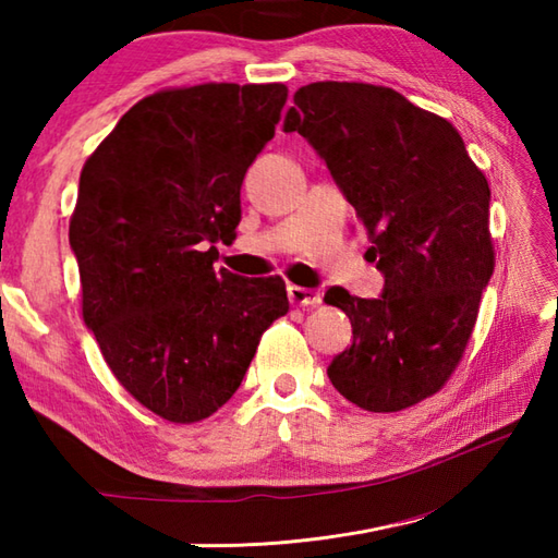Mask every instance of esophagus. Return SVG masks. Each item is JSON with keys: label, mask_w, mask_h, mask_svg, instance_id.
Listing matches in <instances>:
<instances>
[{"label": "esophagus", "mask_w": 558, "mask_h": 558, "mask_svg": "<svg viewBox=\"0 0 558 558\" xmlns=\"http://www.w3.org/2000/svg\"><path fill=\"white\" fill-rule=\"evenodd\" d=\"M288 300L290 305H298V307H317L319 302H323L317 290L300 288V286H288Z\"/></svg>", "instance_id": "1"}]
</instances>
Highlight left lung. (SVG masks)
Returning a JSON list of instances; mask_svg holds the SVG:
<instances>
[{
  "instance_id": "8db88e82",
  "label": "left lung",
  "mask_w": 558,
  "mask_h": 558,
  "mask_svg": "<svg viewBox=\"0 0 558 558\" xmlns=\"http://www.w3.org/2000/svg\"><path fill=\"white\" fill-rule=\"evenodd\" d=\"M286 132H300L354 206L384 272L381 298L329 288L354 342L327 366L359 409L393 413L440 391L460 364L495 270L489 184L460 132L372 83L302 86Z\"/></svg>"
}]
</instances>
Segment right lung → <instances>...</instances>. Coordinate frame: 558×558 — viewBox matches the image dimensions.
<instances>
[{
    "label": "right lung",
    "mask_w": 558,
    "mask_h": 558,
    "mask_svg": "<svg viewBox=\"0 0 558 558\" xmlns=\"http://www.w3.org/2000/svg\"><path fill=\"white\" fill-rule=\"evenodd\" d=\"M282 83H202L135 102L83 165L69 241L83 319L116 379L169 423L209 418L288 313L280 276L214 268Z\"/></svg>",
    "instance_id": "1"
}]
</instances>
